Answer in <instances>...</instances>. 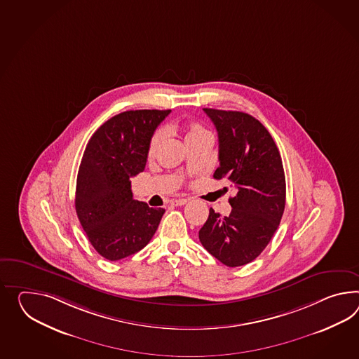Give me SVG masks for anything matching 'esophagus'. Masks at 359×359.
Wrapping results in <instances>:
<instances>
[{
  "label": "esophagus",
  "instance_id": "1",
  "mask_svg": "<svg viewBox=\"0 0 359 359\" xmlns=\"http://www.w3.org/2000/svg\"><path fill=\"white\" fill-rule=\"evenodd\" d=\"M187 202H188L187 198H176V200L172 201V205H175V206H183Z\"/></svg>",
  "mask_w": 359,
  "mask_h": 359
}]
</instances>
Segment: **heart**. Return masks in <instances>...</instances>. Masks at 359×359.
Here are the masks:
<instances>
[{
	"mask_svg": "<svg viewBox=\"0 0 359 359\" xmlns=\"http://www.w3.org/2000/svg\"><path fill=\"white\" fill-rule=\"evenodd\" d=\"M166 131L172 132V127H166ZM163 137H165L163 131H157L153 135L151 140L149 142V156H154L157 153L158 149H159L162 141H163ZM203 137H210V133L200 123H189L184 128V140H185V144H189L192 141L200 140V139H203Z\"/></svg>",
	"mask_w": 359,
	"mask_h": 359,
	"instance_id": "b5f03b06",
	"label": "heart"
}]
</instances>
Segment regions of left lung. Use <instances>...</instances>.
Masks as SVG:
<instances>
[{
    "label": "left lung",
    "mask_w": 359,
    "mask_h": 359,
    "mask_svg": "<svg viewBox=\"0 0 359 359\" xmlns=\"http://www.w3.org/2000/svg\"><path fill=\"white\" fill-rule=\"evenodd\" d=\"M218 131L219 167L214 179L237 189L228 217L210 209L198 237L228 267L254 261L270 243L285 208V175L270 132L252 115L203 109Z\"/></svg>",
    "instance_id": "obj_1"
}]
</instances>
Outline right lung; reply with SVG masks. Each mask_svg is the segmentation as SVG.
<instances>
[{
  "mask_svg": "<svg viewBox=\"0 0 359 359\" xmlns=\"http://www.w3.org/2000/svg\"><path fill=\"white\" fill-rule=\"evenodd\" d=\"M171 110H130L97 130L80 162L75 209L97 253L119 261L140 252L165 209L133 200L131 177L144 171L149 142Z\"/></svg>",
  "mask_w": 359,
  "mask_h": 359,
  "instance_id": "add662e5",
  "label": "right lung"
}]
</instances>
